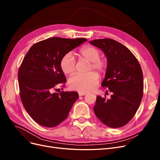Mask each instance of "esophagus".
Segmentation results:
<instances>
[{
  "label": "esophagus",
  "instance_id": "1",
  "mask_svg": "<svg viewBox=\"0 0 160 160\" xmlns=\"http://www.w3.org/2000/svg\"><path fill=\"white\" fill-rule=\"evenodd\" d=\"M86 94V92H78L79 96H82V95H85Z\"/></svg>",
  "mask_w": 160,
  "mask_h": 160
}]
</instances>
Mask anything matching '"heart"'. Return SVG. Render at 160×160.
Masks as SVG:
<instances>
[{
  "instance_id": "obj_1",
  "label": "heart",
  "mask_w": 160,
  "mask_h": 160,
  "mask_svg": "<svg viewBox=\"0 0 160 160\" xmlns=\"http://www.w3.org/2000/svg\"><path fill=\"white\" fill-rule=\"evenodd\" d=\"M78 57L90 61L88 71L94 70L100 74L105 73L107 69V61L100 58L101 52L97 48L92 46L82 47L78 52ZM61 71L65 74L70 75L76 71L75 59L71 53L63 55L60 61ZM99 80V75L92 71L85 74H75L69 79L68 84L71 89L79 92H87L93 89Z\"/></svg>"
}]
</instances>
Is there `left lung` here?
<instances>
[{"instance_id":"left-lung-1","label":"left lung","mask_w":160,"mask_h":160,"mask_svg":"<svg viewBox=\"0 0 160 160\" xmlns=\"http://www.w3.org/2000/svg\"><path fill=\"white\" fill-rule=\"evenodd\" d=\"M107 56V69L101 86L112 92L110 99L97 96L94 112L104 124L118 128L133 118L143 95V76L137 59L127 47L113 39L90 41Z\"/></svg>"}]
</instances>
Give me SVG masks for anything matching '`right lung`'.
<instances>
[{"label":"right lung","instance_id":"1","mask_svg":"<svg viewBox=\"0 0 160 160\" xmlns=\"http://www.w3.org/2000/svg\"><path fill=\"white\" fill-rule=\"evenodd\" d=\"M86 40L50 38L33 44L23 58L18 75L20 98L27 113L41 126L53 128L64 121L79 97L76 92H55L67 80L61 58Z\"/></svg>","mask_w":160,"mask_h":160}]
</instances>
